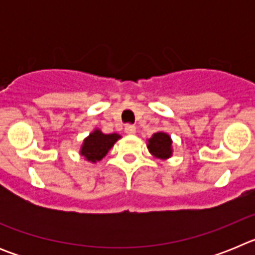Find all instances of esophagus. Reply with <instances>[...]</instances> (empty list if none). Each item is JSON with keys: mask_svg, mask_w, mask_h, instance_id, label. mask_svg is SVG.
I'll list each match as a JSON object with an SVG mask.
<instances>
[{"mask_svg": "<svg viewBox=\"0 0 255 255\" xmlns=\"http://www.w3.org/2000/svg\"><path fill=\"white\" fill-rule=\"evenodd\" d=\"M135 131H136V128H135L134 125H126L125 126V132L128 135L135 134Z\"/></svg>", "mask_w": 255, "mask_h": 255, "instance_id": "obj_1", "label": "esophagus"}]
</instances>
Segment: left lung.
Here are the masks:
<instances>
[{
	"label": "left lung",
	"instance_id": "left-lung-1",
	"mask_svg": "<svg viewBox=\"0 0 255 255\" xmlns=\"http://www.w3.org/2000/svg\"><path fill=\"white\" fill-rule=\"evenodd\" d=\"M148 149L150 154L159 159H167L172 155V140L168 134L158 131L148 139Z\"/></svg>",
	"mask_w": 255,
	"mask_h": 255
}]
</instances>
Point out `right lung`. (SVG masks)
<instances>
[{
  "label": "right lung",
  "mask_w": 255,
  "mask_h": 255,
  "mask_svg": "<svg viewBox=\"0 0 255 255\" xmlns=\"http://www.w3.org/2000/svg\"><path fill=\"white\" fill-rule=\"evenodd\" d=\"M121 136L116 132L114 134H103L100 129H96L93 132L88 135L83 141L80 148V154L92 163L101 161L108 153V150L114 147Z\"/></svg>",
  "instance_id": "1"
}]
</instances>
